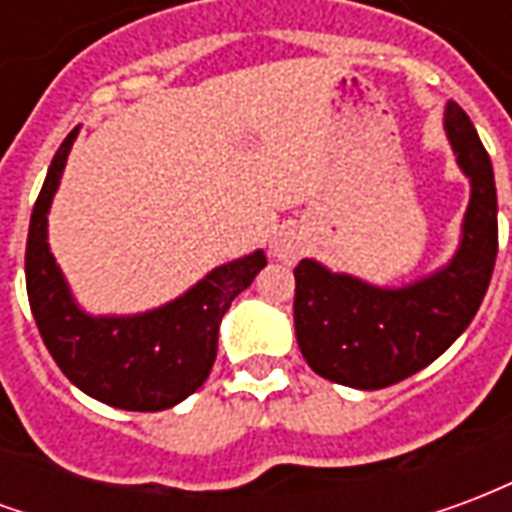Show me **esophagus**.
Here are the masks:
<instances>
[{
	"mask_svg": "<svg viewBox=\"0 0 512 512\" xmlns=\"http://www.w3.org/2000/svg\"><path fill=\"white\" fill-rule=\"evenodd\" d=\"M304 246H307V241H304L301 230H296V227H285V230H279L271 249H274V257L285 260V263H293V260H299V257L304 255Z\"/></svg>",
	"mask_w": 512,
	"mask_h": 512,
	"instance_id": "obj_1",
	"label": "esophagus"
}]
</instances>
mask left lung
Returning <instances> with one entry per match:
<instances>
[{
	"instance_id": "1",
	"label": "left lung",
	"mask_w": 512,
	"mask_h": 512,
	"mask_svg": "<svg viewBox=\"0 0 512 512\" xmlns=\"http://www.w3.org/2000/svg\"><path fill=\"white\" fill-rule=\"evenodd\" d=\"M444 131L472 189L461 241L444 266L400 288L329 271L312 257L293 271L296 340L321 378L354 389L397 384L439 359L483 304L499 244L494 167L455 101L444 109Z\"/></svg>"
}]
</instances>
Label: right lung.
Listing matches in <instances>:
<instances>
[{"instance_id":"right-lung-1","label":"right lung","mask_w":512,"mask_h":512,"mask_svg":"<svg viewBox=\"0 0 512 512\" xmlns=\"http://www.w3.org/2000/svg\"><path fill=\"white\" fill-rule=\"evenodd\" d=\"M79 128L51 161L27 235V296L40 337L71 384L106 406L164 411L197 392L211 373L219 323L266 266L263 249L216 266L178 299L136 315H93L73 299L49 249L51 200Z\"/></svg>"}]
</instances>
